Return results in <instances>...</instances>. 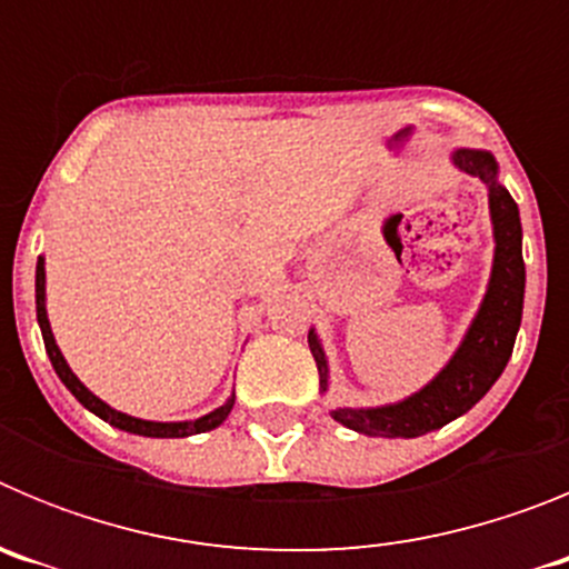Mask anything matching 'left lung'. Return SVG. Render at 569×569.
I'll return each mask as SVG.
<instances>
[{
    "mask_svg": "<svg viewBox=\"0 0 569 569\" xmlns=\"http://www.w3.org/2000/svg\"><path fill=\"white\" fill-rule=\"evenodd\" d=\"M453 164L487 184L490 196V222L496 253H492L490 281L479 305V313L470 321L465 339L456 347L433 381H427L419 393L381 407H336L330 410L339 425L356 433L381 436V439H416L430 430L450 425L465 416L476 401L487 396L496 379L505 373L512 356L516 333L525 308V259H521V219L519 204L512 202L505 184L499 182V162L487 150H453ZM310 353L319 367L321 393H328L330 370L328 356L319 336L310 328Z\"/></svg>",
    "mask_w": 569,
    "mask_h": 569,
    "instance_id": "8db88e82",
    "label": "left lung"
}]
</instances>
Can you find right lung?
<instances>
[{"label":"right lung","mask_w":569,"mask_h":569,"mask_svg":"<svg viewBox=\"0 0 569 569\" xmlns=\"http://www.w3.org/2000/svg\"><path fill=\"white\" fill-rule=\"evenodd\" d=\"M37 319H39V328H42V339H44V350L50 356V365L57 370V376L62 379V385L68 387L70 393L77 396V401L82 407H88L90 413L99 416L102 421L108 425L119 427L124 433H133V436H148V439H184V436H196V433H208L213 427L222 425L224 419L230 416L233 410V401L236 393L224 401L222 407H216L210 410L208 416H199V419H190V421H148V419H136V416L122 413V410H113L110 405H104L99 396H93L82 381L77 379V373L70 370L68 361H64L62 350H59L57 339H53V330H50V321H48V310H44V259L39 256L37 261Z\"/></svg>","instance_id":"obj_1"}]
</instances>
